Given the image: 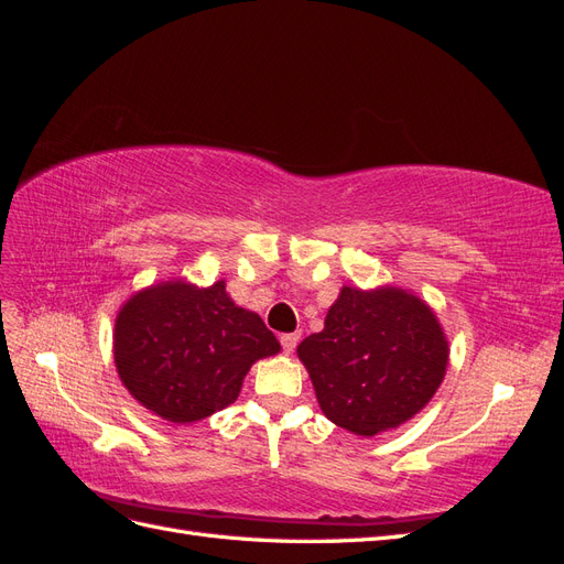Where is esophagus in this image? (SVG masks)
<instances>
[{"label": "esophagus", "mask_w": 564, "mask_h": 564, "mask_svg": "<svg viewBox=\"0 0 564 564\" xmlns=\"http://www.w3.org/2000/svg\"><path fill=\"white\" fill-rule=\"evenodd\" d=\"M299 334H282L280 336V344H282V350L286 352V355H292L294 350H296V346H299Z\"/></svg>", "instance_id": "34e87169"}]
</instances>
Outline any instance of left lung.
<instances>
[{
	"label": "left lung",
	"mask_w": 564,
	"mask_h": 564,
	"mask_svg": "<svg viewBox=\"0 0 564 564\" xmlns=\"http://www.w3.org/2000/svg\"><path fill=\"white\" fill-rule=\"evenodd\" d=\"M299 357L324 416L371 437L431 402L449 348L433 311L404 289L344 286L324 329L301 340Z\"/></svg>",
	"instance_id": "left-lung-1"
}]
</instances>
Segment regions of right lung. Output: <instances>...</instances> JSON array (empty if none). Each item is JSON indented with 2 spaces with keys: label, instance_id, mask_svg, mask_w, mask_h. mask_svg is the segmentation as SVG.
I'll return each mask as SVG.
<instances>
[{
  "label": "right lung",
  "instance_id": "add662e5",
  "mask_svg": "<svg viewBox=\"0 0 564 564\" xmlns=\"http://www.w3.org/2000/svg\"><path fill=\"white\" fill-rule=\"evenodd\" d=\"M275 352V334L230 301L226 282L155 284L129 299L115 322L119 379L172 423L207 419L232 404L249 367Z\"/></svg>",
  "mask_w": 564,
  "mask_h": 564
}]
</instances>
